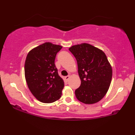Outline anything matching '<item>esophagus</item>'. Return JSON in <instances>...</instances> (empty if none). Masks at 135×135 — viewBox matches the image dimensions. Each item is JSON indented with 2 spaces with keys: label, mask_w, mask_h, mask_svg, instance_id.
I'll return each instance as SVG.
<instances>
[{
  "label": "esophagus",
  "mask_w": 135,
  "mask_h": 135,
  "mask_svg": "<svg viewBox=\"0 0 135 135\" xmlns=\"http://www.w3.org/2000/svg\"><path fill=\"white\" fill-rule=\"evenodd\" d=\"M70 75H66V76H65V79L66 80H68L69 79V78H70Z\"/></svg>",
  "instance_id": "34e87169"
}]
</instances>
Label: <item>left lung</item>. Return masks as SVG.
Returning <instances> with one entry per match:
<instances>
[{
    "instance_id": "1",
    "label": "left lung",
    "mask_w": 135,
    "mask_h": 135,
    "mask_svg": "<svg viewBox=\"0 0 135 135\" xmlns=\"http://www.w3.org/2000/svg\"><path fill=\"white\" fill-rule=\"evenodd\" d=\"M77 60L81 84L75 89L79 101L93 104L101 100L107 92L112 70L105 54L89 44L83 43L69 48Z\"/></svg>"
}]
</instances>
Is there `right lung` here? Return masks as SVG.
Returning a JSON list of instances; mask_svg holds the SVG:
<instances>
[{
	"instance_id": "right-lung-1",
	"label": "right lung",
	"mask_w": 135,
	"mask_h": 135,
	"mask_svg": "<svg viewBox=\"0 0 135 135\" xmlns=\"http://www.w3.org/2000/svg\"><path fill=\"white\" fill-rule=\"evenodd\" d=\"M62 46L46 42L32 49L25 63V75L32 94L42 103L59 100L64 87L55 61Z\"/></svg>"
}]
</instances>
